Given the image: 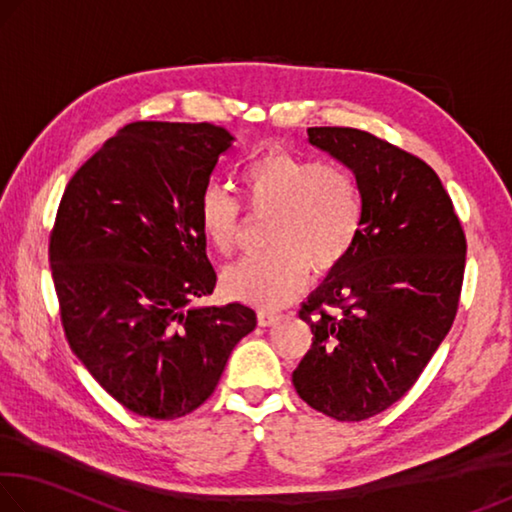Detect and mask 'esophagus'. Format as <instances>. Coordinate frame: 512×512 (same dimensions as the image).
Wrapping results in <instances>:
<instances>
[{
    "mask_svg": "<svg viewBox=\"0 0 512 512\" xmlns=\"http://www.w3.org/2000/svg\"><path fill=\"white\" fill-rule=\"evenodd\" d=\"M277 320H280V316H277L275 311H259V314H257L259 327H271V325L277 323Z\"/></svg>",
    "mask_w": 512,
    "mask_h": 512,
    "instance_id": "obj_1",
    "label": "esophagus"
}]
</instances>
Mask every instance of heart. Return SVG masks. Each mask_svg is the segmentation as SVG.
Listing matches in <instances>:
<instances>
[{
  "instance_id": "1",
  "label": "heart",
  "mask_w": 512,
  "mask_h": 512,
  "mask_svg": "<svg viewBox=\"0 0 512 512\" xmlns=\"http://www.w3.org/2000/svg\"><path fill=\"white\" fill-rule=\"evenodd\" d=\"M253 216H271L268 253L244 259L223 273L228 296L262 309H280L307 287L309 268L327 275L357 246L363 230V194L341 164L318 162L287 149H268L239 173ZM244 210L223 187L198 198V225L216 253L232 255Z\"/></svg>"
}]
</instances>
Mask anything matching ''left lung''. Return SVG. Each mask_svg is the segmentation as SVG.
I'll return each instance as SVG.
<instances>
[{
    "mask_svg": "<svg viewBox=\"0 0 512 512\" xmlns=\"http://www.w3.org/2000/svg\"><path fill=\"white\" fill-rule=\"evenodd\" d=\"M363 194V230L300 309L311 350L293 386L311 409L361 422L411 391L458 311L465 232L427 162L359 128H309Z\"/></svg>",
    "mask_w": 512,
    "mask_h": 512,
    "instance_id": "8db88e82",
    "label": "left lung"
}]
</instances>
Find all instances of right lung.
<instances>
[{
	"label": "right lung",
	"instance_id": "obj_1",
	"mask_svg": "<svg viewBox=\"0 0 512 512\" xmlns=\"http://www.w3.org/2000/svg\"><path fill=\"white\" fill-rule=\"evenodd\" d=\"M232 140L207 121H135L60 198L49 262L65 339L103 391L144 418L196 411L257 325L239 302L196 305L216 284L198 198Z\"/></svg>",
	"mask_w": 512,
	"mask_h": 512
}]
</instances>
